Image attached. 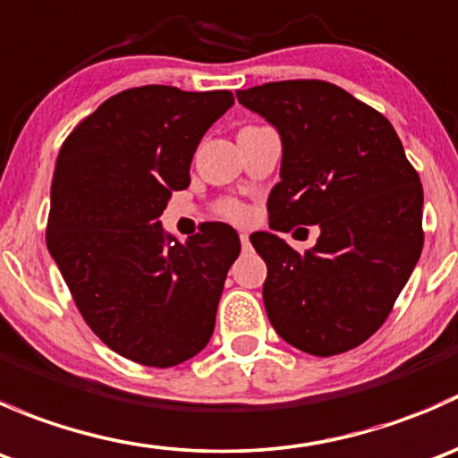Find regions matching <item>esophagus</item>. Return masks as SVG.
Masks as SVG:
<instances>
[{"label": "esophagus", "mask_w": 458, "mask_h": 458, "mask_svg": "<svg viewBox=\"0 0 458 458\" xmlns=\"http://www.w3.org/2000/svg\"><path fill=\"white\" fill-rule=\"evenodd\" d=\"M239 239H242V246H243V248L250 246V237H248V233H242V234H239Z\"/></svg>", "instance_id": "esophagus-1"}]
</instances>
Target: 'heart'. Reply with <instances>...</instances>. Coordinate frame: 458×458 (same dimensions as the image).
I'll use <instances>...</instances> for the list:
<instances>
[{
    "mask_svg": "<svg viewBox=\"0 0 458 458\" xmlns=\"http://www.w3.org/2000/svg\"><path fill=\"white\" fill-rule=\"evenodd\" d=\"M221 215L228 216V219H234V221H242L246 219V208L242 206V203H234V201H228L224 203V208H221Z\"/></svg>",
    "mask_w": 458,
    "mask_h": 458,
    "instance_id": "b5f03b06",
    "label": "heart"
}]
</instances>
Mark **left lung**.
Returning a JSON list of instances; mask_svg holds the SVG:
<instances>
[{
    "label": "left lung",
    "mask_w": 458,
    "mask_h": 458,
    "mask_svg": "<svg viewBox=\"0 0 458 458\" xmlns=\"http://www.w3.org/2000/svg\"><path fill=\"white\" fill-rule=\"evenodd\" d=\"M237 99L281 137L270 228L318 225L303 255L275 233L250 237L267 266V318L315 357L357 348L383 326L421 257V179L392 123L344 88L272 81Z\"/></svg>",
    "instance_id": "obj_1"
}]
</instances>
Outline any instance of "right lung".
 Listing matches in <instances>:
<instances>
[{"mask_svg":"<svg viewBox=\"0 0 458 458\" xmlns=\"http://www.w3.org/2000/svg\"><path fill=\"white\" fill-rule=\"evenodd\" d=\"M233 104L230 90L131 88L59 150L46 246L90 330L141 366H179L215 330L237 230L212 221L179 242L159 215L191 186L201 137Z\"/></svg>","mask_w":458,"mask_h":458,"instance_id":"add662e5","label":"right lung"}]
</instances>
